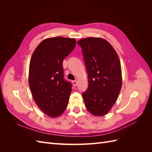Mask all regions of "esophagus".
<instances>
[{
    "mask_svg": "<svg viewBox=\"0 0 152 152\" xmlns=\"http://www.w3.org/2000/svg\"><path fill=\"white\" fill-rule=\"evenodd\" d=\"M72 82L73 83L74 86H77V81H76V80H74V81H72Z\"/></svg>",
    "mask_w": 152,
    "mask_h": 152,
    "instance_id": "obj_1",
    "label": "esophagus"
}]
</instances>
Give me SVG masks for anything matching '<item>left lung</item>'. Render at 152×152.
<instances>
[{
    "instance_id": "left-lung-1",
    "label": "left lung",
    "mask_w": 152,
    "mask_h": 152,
    "mask_svg": "<svg viewBox=\"0 0 152 152\" xmlns=\"http://www.w3.org/2000/svg\"><path fill=\"white\" fill-rule=\"evenodd\" d=\"M82 48L88 88L82 93L87 110L96 116L106 115L118 99L121 89V64L108 41L90 37L78 41Z\"/></svg>"
}]
</instances>
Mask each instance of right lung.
Returning a JSON list of instances; mask_svg holds the SVG:
<instances>
[{"label":"right lung","mask_w":152,"mask_h":152,"mask_svg":"<svg viewBox=\"0 0 152 152\" xmlns=\"http://www.w3.org/2000/svg\"><path fill=\"white\" fill-rule=\"evenodd\" d=\"M76 43L74 38H47L31 57L28 83L32 95L39 108L51 118L60 116L66 108L72 84L64 78L63 61Z\"/></svg>","instance_id":"right-lung-1"}]
</instances>
